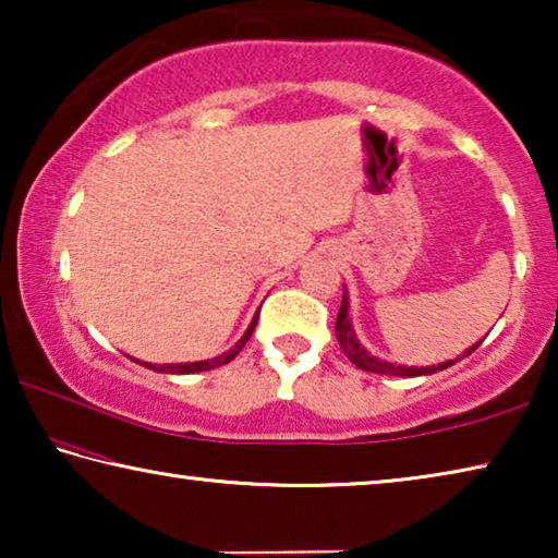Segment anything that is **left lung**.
<instances>
[{
	"mask_svg": "<svg viewBox=\"0 0 558 558\" xmlns=\"http://www.w3.org/2000/svg\"><path fill=\"white\" fill-rule=\"evenodd\" d=\"M335 332H337V342L339 347L344 349V354L349 356V362L354 366H359L362 372H372V374H384V376H428V374H436L448 369L456 362H460L462 356H470L475 349L483 344V339H480L477 344H472L470 349L462 352V356L458 359H448V362L442 364H433V366H403V364H391V362H384V359L374 356L372 352H366L364 344H359V339L354 335V327H352V319H349V302H347V292L342 298V307H339V315H337V325H335Z\"/></svg>",
	"mask_w": 558,
	"mask_h": 558,
	"instance_id": "obj_1",
	"label": "left lung"
}]
</instances>
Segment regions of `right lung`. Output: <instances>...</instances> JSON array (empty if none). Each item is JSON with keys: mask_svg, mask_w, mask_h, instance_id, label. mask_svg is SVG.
I'll list each match as a JSON object with an SVG mask.
<instances>
[{"mask_svg": "<svg viewBox=\"0 0 558 558\" xmlns=\"http://www.w3.org/2000/svg\"><path fill=\"white\" fill-rule=\"evenodd\" d=\"M258 313H260V310H258ZM258 313L253 315V323L248 325V329H245V335L229 349V352H223L221 356L206 359V362H186V364H147V362H140V364L147 366V369H153V372H159V374H194V372H206V369H216V366L229 364L231 359H235V354H239L241 349L245 347V342L251 339L253 329H256V325H258Z\"/></svg>", "mask_w": 558, "mask_h": 558, "instance_id": "right-lung-1", "label": "right lung"}]
</instances>
